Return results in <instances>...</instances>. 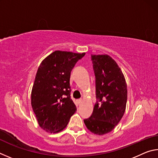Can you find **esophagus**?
I'll list each match as a JSON object with an SVG mask.
<instances>
[{
  "label": "esophagus",
  "instance_id": "obj_1",
  "mask_svg": "<svg viewBox=\"0 0 158 158\" xmlns=\"http://www.w3.org/2000/svg\"><path fill=\"white\" fill-rule=\"evenodd\" d=\"M77 104H78V105H80V104H81V103L82 102V100H81V99H79V100H77Z\"/></svg>",
  "mask_w": 158,
  "mask_h": 158
}]
</instances>
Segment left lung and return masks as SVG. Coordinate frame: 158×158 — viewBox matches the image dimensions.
Listing matches in <instances>:
<instances>
[{"mask_svg": "<svg viewBox=\"0 0 158 158\" xmlns=\"http://www.w3.org/2000/svg\"><path fill=\"white\" fill-rule=\"evenodd\" d=\"M95 76L96 103L92 115L84 120L95 135L110 132L121 121L126 108L127 90L125 77L108 55H91Z\"/></svg>", "mask_w": 158, "mask_h": 158, "instance_id": "left-lung-1", "label": "left lung"}]
</instances>
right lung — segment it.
<instances>
[{"label":"right lung","mask_w":158,"mask_h":158,"mask_svg":"<svg viewBox=\"0 0 158 158\" xmlns=\"http://www.w3.org/2000/svg\"><path fill=\"white\" fill-rule=\"evenodd\" d=\"M85 53L55 51L42 61L31 92V105L37 122L47 132L66 127L77 107L70 97L72 69Z\"/></svg>","instance_id":"obj_1"}]
</instances>
